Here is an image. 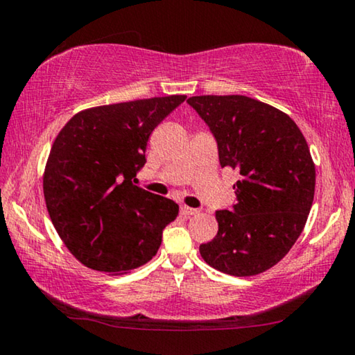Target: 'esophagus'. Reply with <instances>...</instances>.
Segmentation results:
<instances>
[{
  "instance_id": "34e87169",
  "label": "esophagus",
  "mask_w": 355,
  "mask_h": 355,
  "mask_svg": "<svg viewBox=\"0 0 355 355\" xmlns=\"http://www.w3.org/2000/svg\"><path fill=\"white\" fill-rule=\"evenodd\" d=\"M180 213H182L183 216H192V214H197V209L196 208H191V207H186V205H182V207H180Z\"/></svg>"
}]
</instances>
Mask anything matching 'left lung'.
Here are the masks:
<instances>
[{
  "label": "left lung",
  "instance_id": "1",
  "mask_svg": "<svg viewBox=\"0 0 355 355\" xmlns=\"http://www.w3.org/2000/svg\"><path fill=\"white\" fill-rule=\"evenodd\" d=\"M218 142L220 167L239 172L236 203L216 211L219 230L200 255L220 272L248 277L284 258L307 222L315 164L290 116L244 95L188 98Z\"/></svg>",
  "mask_w": 355,
  "mask_h": 355
}]
</instances>
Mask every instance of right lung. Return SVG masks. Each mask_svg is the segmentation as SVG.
<instances>
[{
  "label": "right lung",
  "mask_w": 355,
  "mask_h": 355,
  "mask_svg": "<svg viewBox=\"0 0 355 355\" xmlns=\"http://www.w3.org/2000/svg\"><path fill=\"white\" fill-rule=\"evenodd\" d=\"M186 100L169 95L78 112L53 142L44 173L48 214L84 266L127 272L156 255L178 205L133 184L152 131Z\"/></svg>",
  "instance_id": "right-lung-1"
}]
</instances>
